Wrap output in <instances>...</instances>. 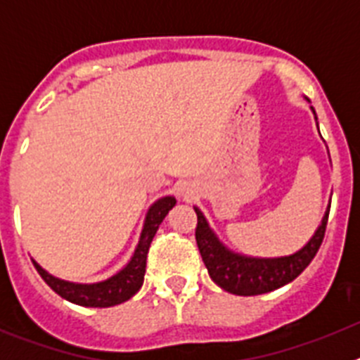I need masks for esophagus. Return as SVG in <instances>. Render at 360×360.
<instances>
[{
	"label": "esophagus",
	"mask_w": 360,
	"mask_h": 360,
	"mask_svg": "<svg viewBox=\"0 0 360 360\" xmlns=\"http://www.w3.org/2000/svg\"><path fill=\"white\" fill-rule=\"evenodd\" d=\"M180 195H184V196H189V189H186V187H182V189H180Z\"/></svg>",
	"instance_id": "34e87169"
}]
</instances>
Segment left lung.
<instances>
[{
    "instance_id": "obj_1",
    "label": "left lung",
    "mask_w": 360,
    "mask_h": 360,
    "mask_svg": "<svg viewBox=\"0 0 360 360\" xmlns=\"http://www.w3.org/2000/svg\"><path fill=\"white\" fill-rule=\"evenodd\" d=\"M195 212L198 218L196 245L212 281L231 294L259 295L294 281L310 265L323 243L330 207L311 240L301 250L285 257H247L231 252L219 243L202 212L196 207Z\"/></svg>"
}]
</instances>
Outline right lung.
I'll return each mask as SVG.
<instances>
[{
	"mask_svg": "<svg viewBox=\"0 0 360 360\" xmlns=\"http://www.w3.org/2000/svg\"><path fill=\"white\" fill-rule=\"evenodd\" d=\"M174 203H176V200L173 196H164V198L153 203L148 211V216H146L144 229H142L141 240H139V245H136L131 262L124 266L119 274L111 276L106 281L91 283V285H79V283L63 281V279L53 278L46 270L41 269L36 262L32 263H34V266H36L41 278L44 279V283L56 294L65 297L70 303L91 308H108L124 303V301H128L129 297H133L136 292L141 290L142 283H144L146 259H148L151 241L155 238V234H157L158 225L164 221L165 214L174 207Z\"/></svg>",
	"mask_w": 360,
	"mask_h": 360,
	"instance_id": "add662e5",
	"label": "right lung"
}]
</instances>
